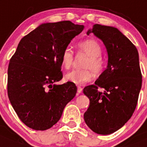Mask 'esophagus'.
<instances>
[{
	"label": "esophagus",
	"mask_w": 147,
	"mask_h": 147,
	"mask_svg": "<svg viewBox=\"0 0 147 147\" xmlns=\"http://www.w3.org/2000/svg\"><path fill=\"white\" fill-rule=\"evenodd\" d=\"M77 92H78V93H81V92H82V87H77Z\"/></svg>",
	"instance_id": "obj_1"
}]
</instances>
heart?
<instances>
[{
  "instance_id": "1",
  "label": "heart",
  "mask_w": 147,
  "mask_h": 147,
  "mask_svg": "<svg viewBox=\"0 0 147 147\" xmlns=\"http://www.w3.org/2000/svg\"><path fill=\"white\" fill-rule=\"evenodd\" d=\"M79 53L88 57L84 65V70H73L65 75V79L70 82L82 85L92 80L93 73L98 75L104 68V60L101 57V46L96 40L88 39L79 43L77 45ZM61 65L65 69H69L74 61V52L71 48L66 47L63 51L60 57ZM94 72H92V71Z\"/></svg>"
}]
</instances>
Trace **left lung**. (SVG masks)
<instances>
[{
	"label": "left lung",
	"instance_id": "obj_1",
	"mask_svg": "<svg viewBox=\"0 0 147 147\" xmlns=\"http://www.w3.org/2000/svg\"><path fill=\"white\" fill-rule=\"evenodd\" d=\"M91 33L104 44L108 63L95 84L83 90L90 99L84 119L93 132L109 135L120 129L136 107L142 83L138 52L134 44L114 27L95 24L87 34Z\"/></svg>",
	"mask_w": 147,
	"mask_h": 147
}]
</instances>
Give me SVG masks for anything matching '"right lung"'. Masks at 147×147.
<instances>
[{"label": "right lung", "mask_w": 147, "mask_h": 147, "mask_svg": "<svg viewBox=\"0 0 147 147\" xmlns=\"http://www.w3.org/2000/svg\"><path fill=\"white\" fill-rule=\"evenodd\" d=\"M84 28L71 21L43 23L19 43L8 68V96L19 118L30 128L52 127L76 95L74 83H55L63 78L62 52Z\"/></svg>", "instance_id": "1"}]
</instances>
